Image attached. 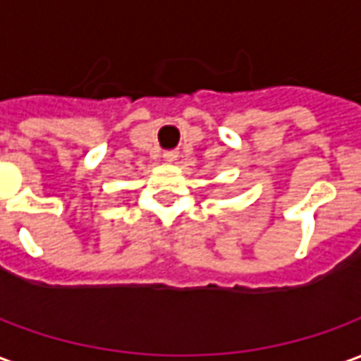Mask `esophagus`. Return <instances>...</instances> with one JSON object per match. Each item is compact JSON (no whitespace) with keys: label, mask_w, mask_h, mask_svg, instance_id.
<instances>
[{"label":"esophagus","mask_w":361,"mask_h":361,"mask_svg":"<svg viewBox=\"0 0 361 361\" xmlns=\"http://www.w3.org/2000/svg\"><path fill=\"white\" fill-rule=\"evenodd\" d=\"M164 158L168 160V162H173V160L178 158V150H166Z\"/></svg>","instance_id":"esophagus-1"}]
</instances>
